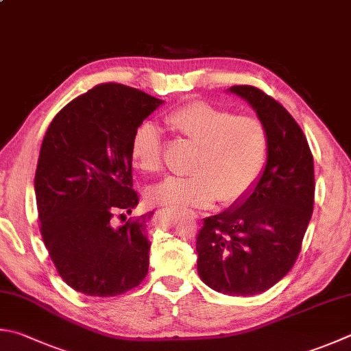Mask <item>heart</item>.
<instances>
[{"mask_svg": "<svg viewBox=\"0 0 351 351\" xmlns=\"http://www.w3.org/2000/svg\"><path fill=\"white\" fill-rule=\"evenodd\" d=\"M177 134L197 145L188 177H169L148 189L149 203L174 209L224 206L246 197L261 177L269 156V133L260 117L195 101L165 117ZM131 158L142 173L162 168L163 138L154 123L143 122L131 138Z\"/></svg>", "mask_w": 351, "mask_h": 351, "instance_id": "1", "label": "heart"}]
</instances>
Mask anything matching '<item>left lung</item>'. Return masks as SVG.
Listing matches in <instances>:
<instances>
[{
	"label": "left lung",
	"instance_id": "left-lung-1",
	"mask_svg": "<svg viewBox=\"0 0 351 351\" xmlns=\"http://www.w3.org/2000/svg\"><path fill=\"white\" fill-rule=\"evenodd\" d=\"M230 93L252 105L269 133L264 173L246 198L204 218L197 234V270L220 293L258 295L289 274L313 213V156L292 114L252 85Z\"/></svg>",
	"mask_w": 351,
	"mask_h": 351
}]
</instances>
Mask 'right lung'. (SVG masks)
I'll use <instances>...</instances> for the list:
<instances>
[{"mask_svg": "<svg viewBox=\"0 0 351 351\" xmlns=\"http://www.w3.org/2000/svg\"><path fill=\"white\" fill-rule=\"evenodd\" d=\"M163 101L122 84H99L53 119L39 151L35 194L45 249L61 278L88 296H116L148 274V213L137 204L131 138Z\"/></svg>", "mask_w": 351, "mask_h": 351, "instance_id": "right-lung-1", "label": "right lung"}]
</instances>
